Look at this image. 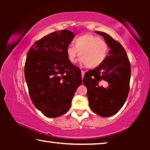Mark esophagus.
Segmentation results:
<instances>
[{
  "mask_svg": "<svg viewBox=\"0 0 150 150\" xmlns=\"http://www.w3.org/2000/svg\"><path fill=\"white\" fill-rule=\"evenodd\" d=\"M81 76H82V78L84 77V76H85V71L83 70L81 71Z\"/></svg>",
  "mask_w": 150,
  "mask_h": 150,
  "instance_id": "obj_1",
  "label": "esophagus"
}]
</instances>
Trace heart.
I'll list each match as a JSON object with an SVG mask.
<instances>
[{"label":"heart","mask_w":150,"mask_h":150,"mask_svg":"<svg viewBox=\"0 0 150 150\" xmlns=\"http://www.w3.org/2000/svg\"><path fill=\"white\" fill-rule=\"evenodd\" d=\"M73 45L74 46L69 45L66 50L68 61L74 63L79 55L81 62L88 69L100 66L108 54V43L95 35H81L73 41Z\"/></svg>","instance_id":"heart-1"}]
</instances>
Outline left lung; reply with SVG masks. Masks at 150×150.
<instances>
[{"label":"left lung","instance_id":"obj_1","mask_svg":"<svg viewBox=\"0 0 150 150\" xmlns=\"http://www.w3.org/2000/svg\"><path fill=\"white\" fill-rule=\"evenodd\" d=\"M95 32L108 43L109 55L100 66L85 73L83 83L87 88L91 110L103 117H108L120 110L128 97L130 63L120 43L106 33Z\"/></svg>","mask_w":150,"mask_h":150}]
</instances>
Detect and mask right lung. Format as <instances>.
<instances>
[{
    "label": "right lung",
    "instance_id": "add662e5",
    "mask_svg": "<svg viewBox=\"0 0 150 150\" xmlns=\"http://www.w3.org/2000/svg\"><path fill=\"white\" fill-rule=\"evenodd\" d=\"M74 37L68 30L50 33L28 52L24 75L29 95L36 108L48 118L69 110L82 83L81 70L68 61L66 53Z\"/></svg>",
    "mask_w": 150,
    "mask_h": 150
}]
</instances>
